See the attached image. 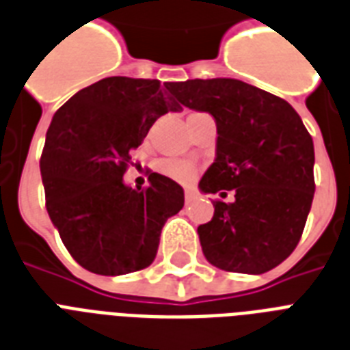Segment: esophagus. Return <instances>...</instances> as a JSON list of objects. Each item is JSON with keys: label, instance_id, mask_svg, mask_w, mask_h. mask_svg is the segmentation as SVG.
Wrapping results in <instances>:
<instances>
[{"label": "esophagus", "instance_id": "34e87169", "mask_svg": "<svg viewBox=\"0 0 350 350\" xmlns=\"http://www.w3.org/2000/svg\"><path fill=\"white\" fill-rule=\"evenodd\" d=\"M194 196H196V192L192 191V189H185V202H192L194 200Z\"/></svg>", "mask_w": 350, "mask_h": 350}]
</instances>
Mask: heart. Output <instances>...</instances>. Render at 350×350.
<instances>
[{
  "instance_id": "1",
  "label": "heart",
  "mask_w": 350,
  "mask_h": 350,
  "mask_svg": "<svg viewBox=\"0 0 350 350\" xmlns=\"http://www.w3.org/2000/svg\"><path fill=\"white\" fill-rule=\"evenodd\" d=\"M159 172L170 180L180 181V183H189L196 176V167L189 161H180V159H167L159 165Z\"/></svg>"
}]
</instances>
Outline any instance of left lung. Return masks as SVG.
I'll list each match as a JSON object with an SVG mask.
<instances>
[{
    "label": "left lung",
    "instance_id": "8db88e82",
    "mask_svg": "<svg viewBox=\"0 0 350 350\" xmlns=\"http://www.w3.org/2000/svg\"><path fill=\"white\" fill-rule=\"evenodd\" d=\"M167 89L216 120V159L200 189L236 198L214 202L213 219L198 227L203 254L229 272L271 271L296 249L312 205L309 131L287 101L239 79H189Z\"/></svg>",
    "mask_w": 350,
    "mask_h": 350
}]
</instances>
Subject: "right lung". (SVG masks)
Masks as SVG:
<instances>
[{
  "instance_id": "1",
  "label": "right lung",
  "mask_w": 350,
  "mask_h": 350,
  "mask_svg": "<svg viewBox=\"0 0 350 350\" xmlns=\"http://www.w3.org/2000/svg\"><path fill=\"white\" fill-rule=\"evenodd\" d=\"M178 109L158 79L112 76L76 92L52 118L40 159L46 213L87 271L120 276L156 258L183 189L150 172V185L132 191L123 174L154 121Z\"/></svg>"
}]
</instances>
